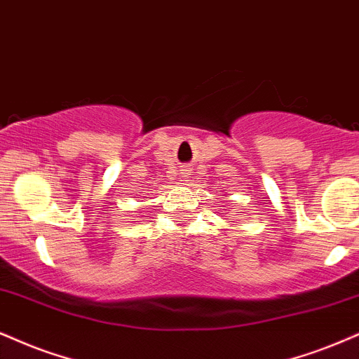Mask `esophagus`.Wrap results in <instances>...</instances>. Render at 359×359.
<instances>
[{
    "instance_id": "obj_1",
    "label": "esophagus",
    "mask_w": 359,
    "mask_h": 359,
    "mask_svg": "<svg viewBox=\"0 0 359 359\" xmlns=\"http://www.w3.org/2000/svg\"><path fill=\"white\" fill-rule=\"evenodd\" d=\"M181 178H183V180H187V178H188V175H187V172H183V176H181Z\"/></svg>"
}]
</instances>
